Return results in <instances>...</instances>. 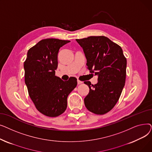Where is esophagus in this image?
I'll use <instances>...</instances> for the list:
<instances>
[{
	"mask_svg": "<svg viewBox=\"0 0 152 152\" xmlns=\"http://www.w3.org/2000/svg\"><path fill=\"white\" fill-rule=\"evenodd\" d=\"M77 84H82L83 83V81H81L80 80H79V79H77Z\"/></svg>",
	"mask_w": 152,
	"mask_h": 152,
	"instance_id": "1",
	"label": "esophagus"
}]
</instances>
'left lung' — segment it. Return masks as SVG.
Masks as SVG:
<instances>
[{"instance_id":"1","label":"left lung","mask_w":152,"mask_h":152,"mask_svg":"<svg viewBox=\"0 0 152 152\" xmlns=\"http://www.w3.org/2000/svg\"><path fill=\"white\" fill-rule=\"evenodd\" d=\"M76 40L83 48L87 68L98 76L96 84L84 82L89 87L85 106L93 113L105 114L116 104L125 85L126 58L121 47L105 36Z\"/></svg>"}]
</instances>
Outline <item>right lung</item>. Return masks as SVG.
Wrapping results in <instances>:
<instances>
[{
	"label": "right lung",
	"mask_w": 152,
	"mask_h": 152,
	"mask_svg": "<svg viewBox=\"0 0 152 152\" xmlns=\"http://www.w3.org/2000/svg\"><path fill=\"white\" fill-rule=\"evenodd\" d=\"M69 42L53 38L42 39L28 50L24 62L29 97L37 110L47 116L56 117L65 112L68 95L77 86L76 77L63 81L55 76L60 48Z\"/></svg>",
	"instance_id": "add662e5"
}]
</instances>
